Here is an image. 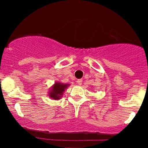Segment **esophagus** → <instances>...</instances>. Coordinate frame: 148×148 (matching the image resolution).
Returning <instances> with one entry per match:
<instances>
[{
	"label": "esophagus",
	"mask_w": 148,
	"mask_h": 148,
	"mask_svg": "<svg viewBox=\"0 0 148 148\" xmlns=\"http://www.w3.org/2000/svg\"><path fill=\"white\" fill-rule=\"evenodd\" d=\"M82 82H83V80L82 79H79L77 80V84L79 85V86H81V84H82Z\"/></svg>",
	"instance_id": "1"
}]
</instances>
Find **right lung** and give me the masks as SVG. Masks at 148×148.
<instances>
[{
    "mask_svg": "<svg viewBox=\"0 0 148 148\" xmlns=\"http://www.w3.org/2000/svg\"><path fill=\"white\" fill-rule=\"evenodd\" d=\"M68 84H62L60 82H56L51 86V88L49 92V97L51 99L59 100L61 99L64 90L67 89V87L69 86Z\"/></svg>",
    "mask_w": 148,
    "mask_h": 148,
    "instance_id": "right-lung-1",
    "label": "right lung"
}]
</instances>
